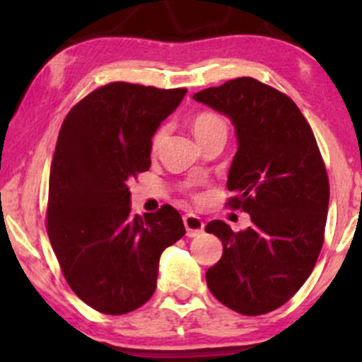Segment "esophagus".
Here are the masks:
<instances>
[{
	"mask_svg": "<svg viewBox=\"0 0 362 362\" xmlns=\"http://www.w3.org/2000/svg\"><path fill=\"white\" fill-rule=\"evenodd\" d=\"M182 222H185L187 237H197L202 234V230H204V222H202L201 217H197L196 214H186L182 217Z\"/></svg>",
	"mask_w": 362,
	"mask_h": 362,
	"instance_id": "1",
	"label": "esophagus"
}]
</instances>
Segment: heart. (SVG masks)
<instances>
[{
	"label": "heart",
	"mask_w": 362,
	"mask_h": 362,
	"mask_svg": "<svg viewBox=\"0 0 362 362\" xmlns=\"http://www.w3.org/2000/svg\"><path fill=\"white\" fill-rule=\"evenodd\" d=\"M192 132L197 140L201 138L214 135V133H226L227 135V123L224 118L217 113L212 112H202L199 115H196L194 120H192ZM163 138H165V128H160L153 136V150H156L158 146L161 145Z\"/></svg>",
	"instance_id": "1"
}]
</instances>
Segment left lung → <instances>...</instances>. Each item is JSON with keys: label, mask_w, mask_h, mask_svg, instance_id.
I'll return each instance as SVG.
<instances>
[{"label": "left lung", "mask_w": 362, "mask_h": 362, "mask_svg": "<svg viewBox=\"0 0 362 362\" xmlns=\"http://www.w3.org/2000/svg\"><path fill=\"white\" fill-rule=\"evenodd\" d=\"M229 117L237 153L229 204L249 212L252 226L234 232L211 221L222 257L206 272L211 293L227 308L257 316L286 303L308 279L325 239L328 175L303 113L285 93L239 77L192 95Z\"/></svg>", "instance_id": "8db88e82"}]
</instances>
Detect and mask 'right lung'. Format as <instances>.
Masks as SVG:
<instances>
[{
    "instance_id": "1",
    "label": "right lung",
    "mask_w": 362,
    "mask_h": 362,
    "mask_svg": "<svg viewBox=\"0 0 362 362\" xmlns=\"http://www.w3.org/2000/svg\"><path fill=\"white\" fill-rule=\"evenodd\" d=\"M186 88L107 83L64 120L49 176L47 235L69 286L105 315H125L156 290L166 247L186 234L165 204L133 216L128 181L151 165V138Z\"/></svg>"
}]
</instances>
